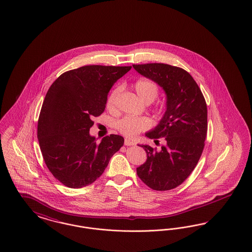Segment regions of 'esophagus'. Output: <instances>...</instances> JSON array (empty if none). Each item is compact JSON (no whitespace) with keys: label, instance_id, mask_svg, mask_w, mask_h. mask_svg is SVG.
<instances>
[{"label":"esophagus","instance_id":"1","mask_svg":"<svg viewBox=\"0 0 252 252\" xmlns=\"http://www.w3.org/2000/svg\"><path fill=\"white\" fill-rule=\"evenodd\" d=\"M134 144H135V142L131 141L129 139H126L125 140V145H126V146H131V145H134Z\"/></svg>","mask_w":252,"mask_h":252}]
</instances>
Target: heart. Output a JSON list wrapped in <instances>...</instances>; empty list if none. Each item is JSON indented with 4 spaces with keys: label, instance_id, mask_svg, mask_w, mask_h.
Returning <instances> with one entry per match:
<instances>
[{
    "label": "heart",
    "instance_id": "b5f03b06",
    "mask_svg": "<svg viewBox=\"0 0 252 252\" xmlns=\"http://www.w3.org/2000/svg\"><path fill=\"white\" fill-rule=\"evenodd\" d=\"M134 89L141 100L147 104L151 103L157 98L159 93V87L156 81L148 78H141L135 81ZM120 93V88H115L111 91L107 98V108L113 109L117 97ZM151 126V122L146 117H132L125 116L116 123V128L123 135L133 138L140 132L146 130Z\"/></svg>",
    "mask_w": 252,
    "mask_h": 252
}]
</instances>
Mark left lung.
Returning a JSON list of instances; mask_svg holds the SVG:
<instances>
[{
  "instance_id": "1",
  "label": "left lung",
  "mask_w": 252,
  "mask_h": 252,
  "mask_svg": "<svg viewBox=\"0 0 252 252\" xmlns=\"http://www.w3.org/2000/svg\"><path fill=\"white\" fill-rule=\"evenodd\" d=\"M142 76L156 81L167 95L166 111L146 137L165 138L160 150L140 145L147 160L137 168L141 181L154 190L165 191L181 185L195 169L207 134V106L191 75L166 63L133 64Z\"/></svg>"
}]
</instances>
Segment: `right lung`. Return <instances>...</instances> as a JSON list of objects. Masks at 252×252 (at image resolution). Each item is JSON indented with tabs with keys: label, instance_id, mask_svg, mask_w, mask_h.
Listing matches in <instances>:
<instances>
[{
	"label": "right lung",
	"instance_id": "right-lung-1",
	"mask_svg": "<svg viewBox=\"0 0 252 252\" xmlns=\"http://www.w3.org/2000/svg\"><path fill=\"white\" fill-rule=\"evenodd\" d=\"M131 66L85 65L66 71L51 84L41 108L37 139L48 169L71 189L95 181L119 151L124 138L111 134L97 143L89 133L105 111L112 85Z\"/></svg>",
	"mask_w": 252,
	"mask_h": 252
}]
</instances>
